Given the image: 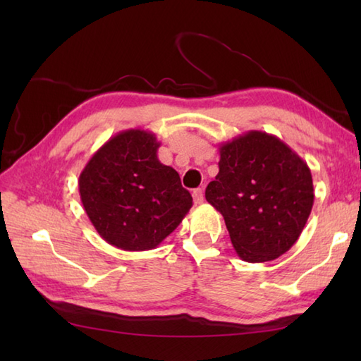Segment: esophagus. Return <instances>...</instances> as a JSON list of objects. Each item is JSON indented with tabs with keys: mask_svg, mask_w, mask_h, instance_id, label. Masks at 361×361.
<instances>
[{
	"mask_svg": "<svg viewBox=\"0 0 361 361\" xmlns=\"http://www.w3.org/2000/svg\"><path fill=\"white\" fill-rule=\"evenodd\" d=\"M192 197H194V203H195V204H200V203H203V200H204V192H203V189H195L194 192H192Z\"/></svg>",
	"mask_w": 361,
	"mask_h": 361,
	"instance_id": "esophagus-1",
	"label": "esophagus"
}]
</instances>
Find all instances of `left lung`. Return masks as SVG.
<instances>
[{
	"instance_id": "left-lung-1",
	"label": "left lung",
	"mask_w": 361,
	"mask_h": 361,
	"mask_svg": "<svg viewBox=\"0 0 361 361\" xmlns=\"http://www.w3.org/2000/svg\"><path fill=\"white\" fill-rule=\"evenodd\" d=\"M219 173L206 200L225 219L242 260L268 262L293 247L313 206L307 163L274 135L259 130L220 145Z\"/></svg>"
}]
</instances>
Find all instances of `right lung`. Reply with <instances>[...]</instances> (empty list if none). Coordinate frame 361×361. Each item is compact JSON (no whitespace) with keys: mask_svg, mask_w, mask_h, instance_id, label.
I'll return each mask as SVG.
<instances>
[{"mask_svg":"<svg viewBox=\"0 0 361 361\" xmlns=\"http://www.w3.org/2000/svg\"><path fill=\"white\" fill-rule=\"evenodd\" d=\"M152 132L124 130L83 167L80 200L105 242L124 251L157 248L192 206L178 172L158 159Z\"/></svg>","mask_w":361,"mask_h":361,"instance_id":"obj_1","label":"right lung"}]
</instances>
